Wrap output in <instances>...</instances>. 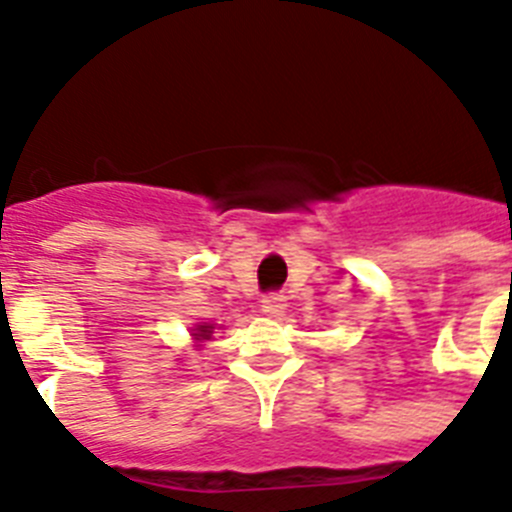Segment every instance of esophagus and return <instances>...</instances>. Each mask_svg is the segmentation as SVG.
<instances>
[{
  "instance_id": "obj_1",
  "label": "esophagus",
  "mask_w": 512,
  "mask_h": 512,
  "mask_svg": "<svg viewBox=\"0 0 512 512\" xmlns=\"http://www.w3.org/2000/svg\"><path fill=\"white\" fill-rule=\"evenodd\" d=\"M284 297L282 295H266L264 300H261V310L266 312V315H271V318H277V315H282L284 312Z\"/></svg>"
}]
</instances>
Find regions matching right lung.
I'll use <instances>...</instances> for the list:
<instances>
[{
  "mask_svg": "<svg viewBox=\"0 0 512 512\" xmlns=\"http://www.w3.org/2000/svg\"><path fill=\"white\" fill-rule=\"evenodd\" d=\"M210 333H212V330H210V325H202V328H200V333H197V338H202V341H205V338H210Z\"/></svg>",
  "mask_w": 512,
  "mask_h": 512,
  "instance_id": "obj_1",
  "label": "right lung"
}]
</instances>
